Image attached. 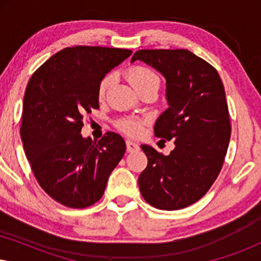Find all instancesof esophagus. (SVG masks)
<instances>
[{"instance_id":"34e87169","label":"esophagus","mask_w":261,"mask_h":261,"mask_svg":"<svg viewBox=\"0 0 261 261\" xmlns=\"http://www.w3.org/2000/svg\"><path fill=\"white\" fill-rule=\"evenodd\" d=\"M126 146H127V151L128 152H130V153H133V152H137V151H139V145L137 144V142H134V141H132V140H127L126 141Z\"/></svg>"}]
</instances>
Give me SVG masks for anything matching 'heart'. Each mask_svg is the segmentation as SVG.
<instances>
[{
    "instance_id": "heart-1",
    "label": "heart",
    "mask_w": 261,
    "mask_h": 261,
    "mask_svg": "<svg viewBox=\"0 0 261 261\" xmlns=\"http://www.w3.org/2000/svg\"><path fill=\"white\" fill-rule=\"evenodd\" d=\"M126 76L130 84L139 91L140 89L147 87L151 84H159V77L149 70L148 67L145 66H133L128 69ZM110 82H112V76H107L103 78L98 87V96L105 97L107 90H108ZM117 127L120 130L128 135H138L142 130V121L137 119V117H123L117 121Z\"/></svg>"
}]
</instances>
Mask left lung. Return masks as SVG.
Returning <instances> with one entry per match:
<instances>
[{"mask_svg": "<svg viewBox=\"0 0 261 261\" xmlns=\"http://www.w3.org/2000/svg\"><path fill=\"white\" fill-rule=\"evenodd\" d=\"M140 60L166 80L169 108L155 137L174 141L169 155L141 145L147 167L139 176L145 201L162 210L191 205L206 194L222 169L230 139L226 92L217 71L188 49H140Z\"/></svg>", "mask_w": 261, "mask_h": 261, "instance_id": "1", "label": "left lung"}]
</instances>
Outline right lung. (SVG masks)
Returning <instances> with one entry per match:
<instances>
[{
  "label": "right lung",
  "instance_id": "add662e5",
  "mask_svg": "<svg viewBox=\"0 0 261 261\" xmlns=\"http://www.w3.org/2000/svg\"><path fill=\"white\" fill-rule=\"evenodd\" d=\"M130 55L101 46L66 47L28 82L20 128L24 153L39 185L60 204L81 209L97 202L126 152L119 134L95 141L81 130L83 116L99 107L101 81Z\"/></svg>",
  "mask_w": 261,
  "mask_h": 261
}]
</instances>
